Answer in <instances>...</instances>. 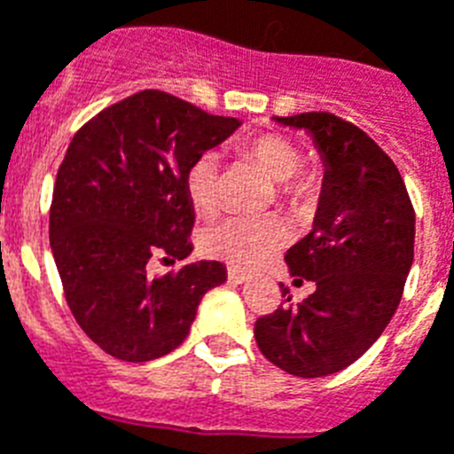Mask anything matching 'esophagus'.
<instances>
[{"label":"esophagus","instance_id":"34e87169","mask_svg":"<svg viewBox=\"0 0 454 454\" xmlns=\"http://www.w3.org/2000/svg\"><path fill=\"white\" fill-rule=\"evenodd\" d=\"M227 278H230L231 283H236V286H241V283L248 280V276H246L243 271H239V269H230V271H227Z\"/></svg>","mask_w":454,"mask_h":454}]
</instances>
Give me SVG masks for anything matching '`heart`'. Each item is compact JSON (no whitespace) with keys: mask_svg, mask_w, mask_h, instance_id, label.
Returning <instances> with one entry per match:
<instances>
[{"mask_svg":"<svg viewBox=\"0 0 454 454\" xmlns=\"http://www.w3.org/2000/svg\"><path fill=\"white\" fill-rule=\"evenodd\" d=\"M243 160L260 168L276 183V200L290 211H306L322 187V171L303 167L301 153L292 138L283 134H257L239 145ZM190 204L200 213H213L220 204L218 157L204 153L194 160L183 178ZM286 227L271 215H231L206 227L201 234L204 253L230 262L234 267H260L286 243Z\"/></svg>","mask_w":454,"mask_h":454,"instance_id":"1","label":"heart"}]
</instances>
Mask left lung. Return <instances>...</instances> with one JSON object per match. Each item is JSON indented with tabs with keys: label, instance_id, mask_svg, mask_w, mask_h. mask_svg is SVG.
Wrapping results in <instances>:
<instances>
[{
	"label": "left lung",
	"instance_id": "1",
	"mask_svg": "<svg viewBox=\"0 0 454 454\" xmlns=\"http://www.w3.org/2000/svg\"><path fill=\"white\" fill-rule=\"evenodd\" d=\"M273 120L309 134L325 167L313 230L286 253L294 286L310 280L316 290L260 317L254 340L278 369L320 378L362 357L395 316L413 264L415 211L396 164L353 122L325 111Z\"/></svg>",
	"mask_w": 454,
	"mask_h": 454
}]
</instances>
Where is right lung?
Instances as JSON below:
<instances>
[{
	"mask_svg": "<svg viewBox=\"0 0 454 454\" xmlns=\"http://www.w3.org/2000/svg\"><path fill=\"white\" fill-rule=\"evenodd\" d=\"M241 127L160 90L104 108L71 138L51 204V248L71 313L111 357L151 362L181 346L200 301L223 286L215 260L151 276L155 254L185 260L194 206L187 167Z\"/></svg>",
	"mask_w": 454,
	"mask_h": 454,
	"instance_id": "right-lung-1",
	"label": "right lung"
}]
</instances>
